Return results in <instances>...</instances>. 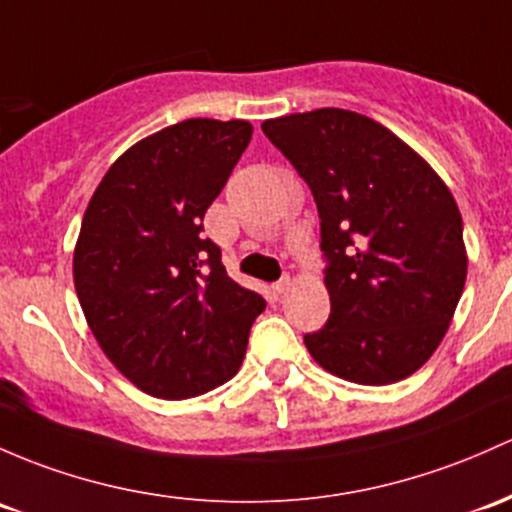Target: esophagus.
Returning a JSON list of instances; mask_svg holds the SVG:
<instances>
[{"label":"esophagus","mask_w":512,"mask_h":512,"mask_svg":"<svg viewBox=\"0 0 512 512\" xmlns=\"http://www.w3.org/2000/svg\"><path fill=\"white\" fill-rule=\"evenodd\" d=\"M289 287H292V279L282 277V279H279V282L272 284V292H274V294H284Z\"/></svg>","instance_id":"obj_1"}]
</instances>
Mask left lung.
<instances>
[{"mask_svg": "<svg viewBox=\"0 0 512 512\" xmlns=\"http://www.w3.org/2000/svg\"><path fill=\"white\" fill-rule=\"evenodd\" d=\"M321 218L331 316L304 343L336 378L390 385L437 351L466 284L449 186L395 132L341 107L262 122Z\"/></svg>", "mask_w": 512, "mask_h": 512, "instance_id": "1", "label": "left lung"}]
</instances>
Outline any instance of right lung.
Masks as SVG:
<instances>
[{
	"label": "right lung",
	"instance_id": "add662e5",
	"mask_svg": "<svg viewBox=\"0 0 512 512\" xmlns=\"http://www.w3.org/2000/svg\"><path fill=\"white\" fill-rule=\"evenodd\" d=\"M245 120H193L139 139L95 188L73 252L85 321L139 390L186 400L240 370L265 299L201 238L203 215L250 144Z\"/></svg>",
	"mask_w": 512,
	"mask_h": 512
}]
</instances>
